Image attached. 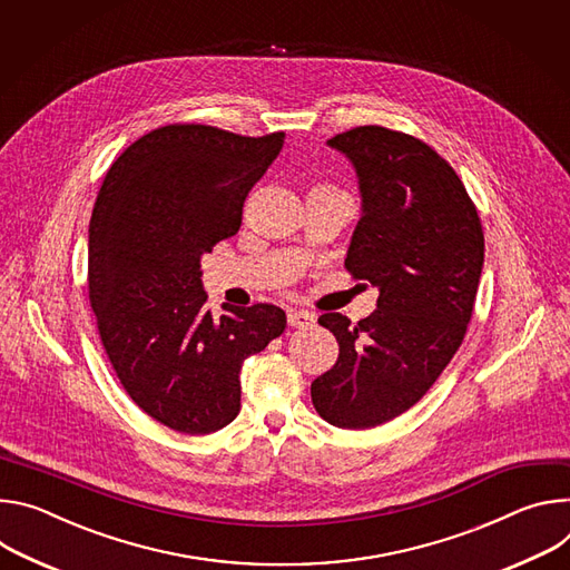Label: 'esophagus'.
Masks as SVG:
<instances>
[{"label":"esophagus","mask_w":570,"mask_h":570,"mask_svg":"<svg viewBox=\"0 0 570 570\" xmlns=\"http://www.w3.org/2000/svg\"><path fill=\"white\" fill-rule=\"evenodd\" d=\"M287 324L292 328H309L314 324V314L305 309H289L287 312Z\"/></svg>","instance_id":"obj_1"}]
</instances>
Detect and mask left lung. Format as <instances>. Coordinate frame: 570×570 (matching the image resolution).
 Returning a JSON list of instances; mask_svg holds the SVG:
<instances>
[{
  "label": "left lung",
  "instance_id": "8db88e82",
  "mask_svg": "<svg viewBox=\"0 0 570 570\" xmlns=\"http://www.w3.org/2000/svg\"><path fill=\"white\" fill-rule=\"evenodd\" d=\"M328 145L355 165L362 193L344 267L381 296L355 326L340 312L322 314L340 357L309 394L324 421L366 430L419 403L458 353L475 305L484 233L462 178L423 140L371 124Z\"/></svg>",
  "mask_w": 570,
  "mask_h": 570
}]
</instances>
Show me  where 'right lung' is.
I'll return each instance as SVG.
<instances>
[{"label": "right lung", "mask_w": 570, "mask_h": 570, "mask_svg": "<svg viewBox=\"0 0 570 570\" xmlns=\"http://www.w3.org/2000/svg\"><path fill=\"white\" fill-rule=\"evenodd\" d=\"M285 134L237 136L167 124L126 147L90 217L88 289L104 351L134 403L158 423L208 434L239 412V368L281 337L272 303L206 309L202 256L242 224V208Z\"/></svg>", "instance_id": "obj_1"}]
</instances>
